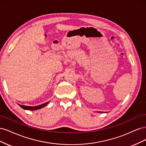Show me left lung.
<instances>
[{
    "label": "left lung",
    "instance_id": "left-lung-1",
    "mask_svg": "<svg viewBox=\"0 0 146 146\" xmlns=\"http://www.w3.org/2000/svg\"><path fill=\"white\" fill-rule=\"evenodd\" d=\"M99 113H106V112H102V111H99Z\"/></svg>",
    "mask_w": 146,
    "mask_h": 146
}]
</instances>
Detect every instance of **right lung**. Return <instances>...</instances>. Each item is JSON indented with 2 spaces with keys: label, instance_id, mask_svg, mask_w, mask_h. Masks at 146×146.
Here are the masks:
<instances>
[{
  "label": "right lung",
  "instance_id": "add662e5",
  "mask_svg": "<svg viewBox=\"0 0 146 146\" xmlns=\"http://www.w3.org/2000/svg\"><path fill=\"white\" fill-rule=\"evenodd\" d=\"M49 102H46L44 104H42L41 105H39L38 106H34V107H32V106H26V105H21V104H18L19 106L23 108L24 110H31V111H32V110H39V109H41L43 107H44L45 106H46Z\"/></svg>",
  "mask_w": 146,
  "mask_h": 146
}]
</instances>
